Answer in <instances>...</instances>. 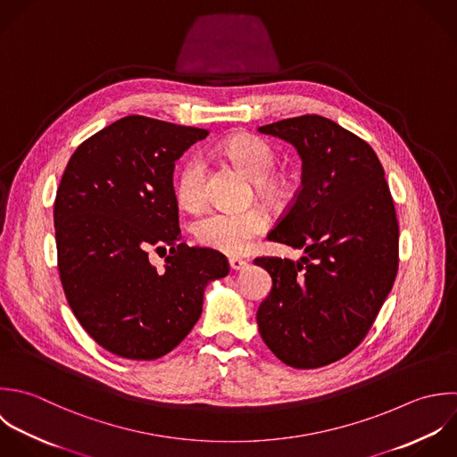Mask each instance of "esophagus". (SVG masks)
Returning a JSON list of instances; mask_svg holds the SVG:
<instances>
[{
  "label": "esophagus",
  "instance_id": "obj_1",
  "mask_svg": "<svg viewBox=\"0 0 457 457\" xmlns=\"http://www.w3.org/2000/svg\"><path fill=\"white\" fill-rule=\"evenodd\" d=\"M249 263L245 262V260H242V258H229V267L233 269V270H244L245 267H247Z\"/></svg>",
  "mask_w": 457,
  "mask_h": 457
}]
</instances>
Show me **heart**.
Segmentation results:
<instances>
[{
	"mask_svg": "<svg viewBox=\"0 0 457 457\" xmlns=\"http://www.w3.org/2000/svg\"><path fill=\"white\" fill-rule=\"evenodd\" d=\"M219 149L229 162L253 178L254 188L262 195H278L281 192L283 181L272 172L278 156L267 140L256 135L238 133L226 138ZM176 197L188 212H197L206 204V167L201 160L194 158L181 169L176 183ZM267 228V212L254 206L247 210L212 212L195 222L194 233L199 244L238 256L247 253Z\"/></svg>",
	"mask_w": 457,
	"mask_h": 457,
	"instance_id": "b5f03b06",
	"label": "heart"
}]
</instances>
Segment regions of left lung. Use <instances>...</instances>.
Wrapping results in <instances>:
<instances>
[{
  "label": "left lung",
  "instance_id": "1",
  "mask_svg": "<svg viewBox=\"0 0 457 457\" xmlns=\"http://www.w3.org/2000/svg\"><path fill=\"white\" fill-rule=\"evenodd\" d=\"M258 131L290 142L303 160L301 188L267 238L304 251L299 262L254 260L272 278L260 335L283 363L320 369L363 342L394 287V199L374 149L331 119L301 115Z\"/></svg>",
  "mask_w": 457,
  "mask_h": 457
}]
</instances>
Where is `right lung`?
<instances>
[{"label":"right lung","mask_w":457,"mask_h":457,"mask_svg":"<svg viewBox=\"0 0 457 457\" xmlns=\"http://www.w3.org/2000/svg\"><path fill=\"white\" fill-rule=\"evenodd\" d=\"M208 129L128 115L78 145L54 199L58 274L97 345L137 361L165 356L192 331L224 254L181 240L174 162ZM170 247L163 271L148 251Z\"/></svg>","instance_id":"obj_1"}]
</instances>
